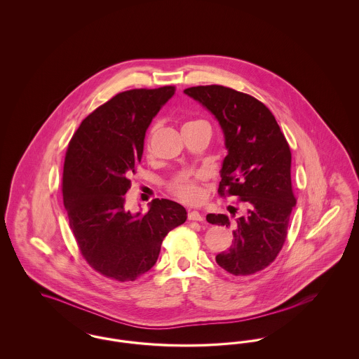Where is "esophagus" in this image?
I'll return each mask as SVG.
<instances>
[{
  "mask_svg": "<svg viewBox=\"0 0 359 359\" xmlns=\"http://www.w3.org/2000/svg\"><path fill=\"white\" fill-rule=\"evenodd\" d=\"M188 219L189 220H196V222H203L204 220V215L200 214L198 211H189Z\"/></svg>",
  "mask_w": 359,
  "mask_h": 359,
  "instance_id": "obj_1",
  "label": "esophagus"
}]
</instances>
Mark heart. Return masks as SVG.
Listing matches in <instances>:
<instances>
[{
  "label": "heart",
  "instance_id": "obj_1",
  "mask_svg": "<svg viewBox=\"0 0 359 359\" xmlns=\"http://www.w3.org/2000/svg\"><path fill=\"white\" fill-rule=\"evenodd\" d=\"M191 122H194V121H189L187 123H191ZM171 191H174L180 198H182L184 201H188V203H194L200 198V189L197 185V180L191 178L188 175L178 177L171 184Z\"/></svg>",
  "mask_w": 359,
  "mask_h": 359
}]
</instances>
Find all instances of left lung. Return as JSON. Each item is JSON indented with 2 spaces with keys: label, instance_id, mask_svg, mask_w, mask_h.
I'll return each mask as SVG.
<instances>
[{
  "label": "left lung",
  "instance_id": "obj_1",
  "mask_svg": "<svg viewBox=\"0 0 359 359\" xmlns=\"http://www.w3.org/2000/svg\"><path fill=\"white\" fill-rule=\"evenodd\" d=\"M184 93L219 122L227 156L217 191L237 197L245 210L234 223L223 214L207 215L212 224L236 227L233 245L216 256V263L236 276L253 275L276 259L286 241L297 203L290 147L273 114L256 97L215 84L191 87Z\"/></svg>",
  "mask_w": 359,
  "mask_h": 359
}]
</instances>
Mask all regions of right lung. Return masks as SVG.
I'll return each mask as SVG.
<instances>
[{"label": "right lung", "instance_id": "add662e5", "mask_svg": "<svg viewBox=\"0 0 359 359\" xmlns=\"http://www.w3.org/2000/svg\"><path fill=\"white\" fill-rule=\"evenodd\" d=\"M174 93L166 86L117 94L80 123L67 151L62 196L73 236L86 262L118 282L148 272L168 231L187 220V210L168 198L152 200L147 214L125 207L145 132Z\"/></svg>", "mask_w": 359, "mask_h": 359}]
</instances>
